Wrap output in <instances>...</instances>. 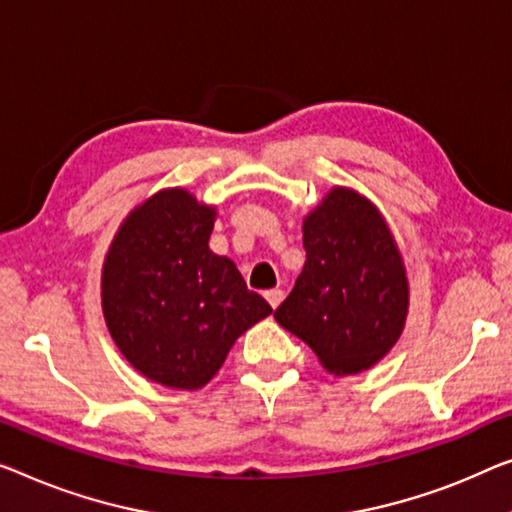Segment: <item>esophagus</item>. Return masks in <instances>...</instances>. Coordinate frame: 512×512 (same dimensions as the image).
<instances>
[{
  "instance_id": "34e87169",
  "label": "esophagus",
  "mask_w": 512,
  "mask_h": 512,
  "mask_svg": "<svg viewBox=\"0 0 512 512\" xmlns=\"http://www.w3.org/2000/svg\"><path fill=\"white\" fill-rule=\"evenodd\" d=\"M264 296L266 301L271 303V308H278L280 301L285 299V292H282V289H269V292H264Z\"/></svg>"
}]
</instances>
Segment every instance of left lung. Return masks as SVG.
I'll return each mask as SVG.
<instances>
[{"instance_id":"left-lung-1","label":"left lung","mask_w":512,"mask_h":512,"mask_svg":"<svg viewBox=\"0 0 512 512\" xmlns=\"http://www.w3.org/2000/svg\"><path fill=\"white\" fill-rule=\"evenodd\" d=\"M305 264L276 322L331 375L363 372L402 335L409 282L386 220L352 188L335 186L303 220Z\"/></svg>"}]
</instances>
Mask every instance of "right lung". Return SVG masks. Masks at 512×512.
Instances as JSON below:
<instances>
[{"label": "right lung", "mask_w": 512, "mask_h": 512, "mask_svg": "<svg viewBox=\"0 0 512 512\" xmlns=\"http://www.w3.org/2000/svg\"><path fill=\"white\" fill-rule=\"evenodd\" d=\"M213 220L188 190H158L128 213L103 264L114 345L144 377L183 391L209 384L236 338L273 312L209 250Z\"/></svg>", "instance_id": "add662e5"}]
</instances>
